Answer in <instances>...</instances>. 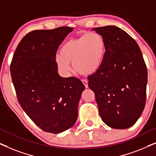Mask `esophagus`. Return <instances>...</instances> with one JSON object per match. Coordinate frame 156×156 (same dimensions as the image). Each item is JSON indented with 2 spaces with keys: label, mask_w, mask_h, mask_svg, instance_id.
<instances>
[{
  "label": "esophagus",
  "mask_w": 156,
  "mask_h": 156,
  "mask_svg": "<svg viewBox=\"0 0 156 156\" xmlns=\"http://www.w3.org/2000/svg\"><path fill=\"white\" fill-rule=\"evenodd\" d=\"M83 83L85 87H86V88H88V81H87V80H83Z\"/></svg>",
  "instance_id": "34e87169"
}]
</instances>
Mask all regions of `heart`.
<instances>
[{
  "label": "heart",
  "mask_w": 156,
  "mask_h": 156,
  "mask_svg": "<svg viewBox=\"0 0 156 156\" xmlns=\"http://www.w3.org/2000/svg\"><path fill=\"white\" fill-rule=\"evenodd\" d=\"M105 53L103 37L97 33H89L66 41L60 50V55L55 58V63L66 76L70 75V63L78 73L92 75L102 66Z\"/></svg>",
  "instance_id": "obj_1"
}]
</instances>
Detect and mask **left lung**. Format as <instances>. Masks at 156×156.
I'll list each match as a JSON object with an SVG mask.
<instances>
[{"instance_id":"obj_1","label":"left lung","mask_w":156,"mask_h":156,"mask_svg":"<svg viewBox=\"0 0 156 156\" xmlns=\"http://www.w3.org/2000/svg\"><path fill=\"white\" fill-rule=\"evenodd\" d=\"M106 43L102 66L89 76L101 119L109 127L126 129L140 118L146 101L148 72L136 41L114 26L93 28Z\"/></svg>"}]
</instances>
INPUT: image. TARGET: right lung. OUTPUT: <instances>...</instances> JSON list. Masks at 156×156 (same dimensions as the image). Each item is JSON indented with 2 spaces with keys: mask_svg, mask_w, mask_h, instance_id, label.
<instances>
[{
  "mask_svg": "<svg viewBox=\"0 0 156 156\" xmlns=\"http://www.w3.org/2000/svg\"><path fill=\"white\" fill-rule=\"evenodd\" d=\"M73 30L63 26L31 31L18 45L10 64L20 106L37 126L51 133L74 125L85 90L78 78L60 76L55 63L59 45Z\"/></svg>",
  "mask_w": 156,
  "mask_h": 156,
  "instance_id": "add662e5",
  "label": "right lung"
}]
</instances>
